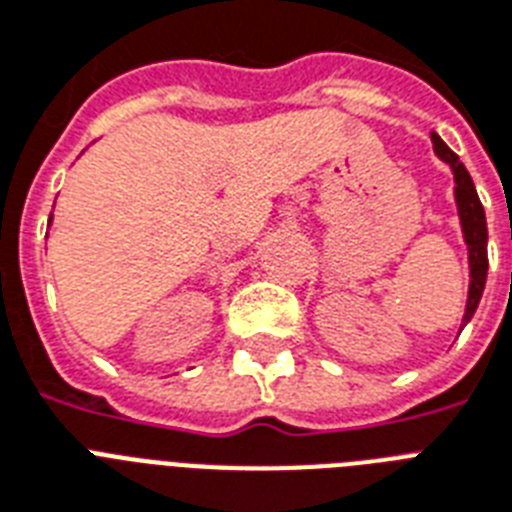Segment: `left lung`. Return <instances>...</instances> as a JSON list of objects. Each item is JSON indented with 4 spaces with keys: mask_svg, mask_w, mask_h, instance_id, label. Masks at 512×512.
I'll return each mask as SVG.
<instances>
[{
    "mask_svg": "<svg viewBox=\"0 0 512 512\" xmlns=\"http://www.w3.org/2000/svg\"><path fill=\"white\" fill-rule=\"evenodd\" d=\"M433 140V151L441 162L449 164L454 175V204H457V215H460V228L465 247H468V268H470V284H468V303H465V316H462V327L473 319L481 295L486 287V271H489V255H486V244H489V231H486V215L478 199L473 177L460 162V156L454 154L452 148L446 146L444 140L438 138L436 132H430Z\"/></svg>",
    "mask_w": 512,
    "mask_h": 512,
    "instance_id": "obj_1",
    "label": "left lung"
}]
</instances>
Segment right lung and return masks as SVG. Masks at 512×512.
<instances>
[{
	"label": "right lung",
	"instance_id": "add662e5",
	"mask_svg": "<svg viewBox=\"0 0 512 512\" xmlns=\"http://www.w3.org/2000/svg\"><path fill=\"white\" fill-rule=\"evenodd\" d=\"M50 223H52V215H50Z\"/></svg>",
	"mask_w": 512,
	"mask_h": 512
}]
</instances>
